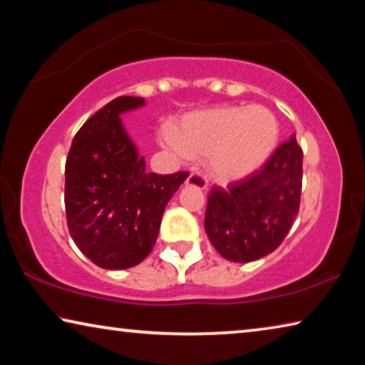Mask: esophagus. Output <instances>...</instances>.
<instances>
[{"label":"esophagus","mask_w":365,"mask_h":365,"mask_svg":"<svg viewBox=\"0 0 365 365\" xmlns=\"http://www.w3.org/2000/svg\"><path fill=\"white\" fill-rule=\"evenodd\" d=\"M185 183L190 185V187H196L200 190L207 188V180L201 174H197V172H191L187 180H185Z\"/></svg>","instance_id":"34e87169"}]
</instances>
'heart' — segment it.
I'll return each instance as SVG.
<instances>
[{
  "mask_svg": "<svg viewBox=\"0 0 365 365\" xmlns=\"http://www.w3.org/2000/svg\"><path fill=\"white\" fill-rule=\"evenodd\" d=\"M279 135V122L269 109L230 106L190 114L165 138L183 156H207L211 175L220 182H233L262 168Z\"/></svg>",
  "mask_w": 365,
  "mask_h": 365,
  "instance_id": "b5f03b06",
  "label": "heart"
}]
</instances>
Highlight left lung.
Listing matches in <instances>:
<instances>
[{"mask_svg":"<svg viewBox=\"0 0 365 365\" xmlns=\"http://www.w3.org/2000/svg\"><path fill=\"white\" fill-rule=\"evenodd\" d=\"M302 150L294 135L255 174L207 197L205 228L209 242L232 262L270 255L287 237L299 211Z\"/></svg>","mask_w":365,"mask_h":365,"instance_id":"left-lung-1","label":"left lung"}]
</instances>
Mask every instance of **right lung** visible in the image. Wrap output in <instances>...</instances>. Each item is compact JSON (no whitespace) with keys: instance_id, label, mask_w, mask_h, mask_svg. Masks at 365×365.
Returning <instances> with one entry per match:
<instances>
[{"instance_id":"obj_1","label":"right lung","mask_w":365,"mask_h":365,"mask_svg":"<svg viewBox=\"0 0 365 365\" xmlns=\"http://www.w3.org/2000/svg\"><path fill=\"white\" fill-rule=\"evenodd\" d=\"M141 106L138 96L108 103L80 127L66 159L69 233L91 262L109 270L133 267L150 255L164 209L188 177L146 172L120 120Z\"/></svg>"}]
</instances>
